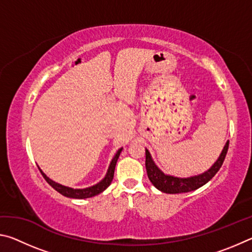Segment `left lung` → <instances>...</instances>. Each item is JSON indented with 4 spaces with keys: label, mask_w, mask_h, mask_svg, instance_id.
Returning a JSON list of instances; mask_svg holds the SVG:
<instances>
[{
    "label": "left lung",
    "mask_w": 252,
    "mask_h": 252,
    "mask_svg": "<svg viewBox=\"0 0 252 252\" xmlns=\"http://www.w3.org/2000/svg\"><path fill=\"white\" fill-rule=\"evenodd\" d=\"M229 148V141L225 144L222 152L219 157V159L212 167L208 170L207 172H204L200 176L191 177V178H176L171 176H167V174L162 173L159 169H158L155 162L152 161V158L150 153L146 149V168L148 172V177L152 182V185L155 186L157 189L164 193H182V192H190L198 188L206 185L208 181H210L211 179L216 176V173L219 171L221 165H222L224 158L227 156Z\"/></svg>",
    "instance_id": "1"
}]
</instances>
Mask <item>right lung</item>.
<instances>
[{
	"label": "right lung",
	"instance_id": "obj_1",
	"mask_svg": "<svg viewBox=\"0 0 252 252\" xmlns=\"http://www.w3.org/2000/svg\"><path fill=\"white\" fill-rule=\"evenodd\" d=\"M122 151V149H120L117 152V155L114 156L113 160L111 161V164L109 167V170H108V173H106L105 178L102 180L101 182L97 183V185L93 186V187H90V188H85V189H72V188H67V187H64V186H61L59 185V183L54 182L51 180V179H49L48 177L45 176V174L41 171L40 172L42 173V176H43V178L45 179V181L49 183V185L53 188V189H55L58 191L59 193H61L64 195V197H67V198H74V199H85V198H91V197H94V195L99 194L101 192H103V191L108 188L111 182H112V179H113V176H114V169H116V164H117V161L119 159V156H120V153Z\"/></svg>",
	"mask_w": 252,
	"mask_h": 252
}]
</instances>
